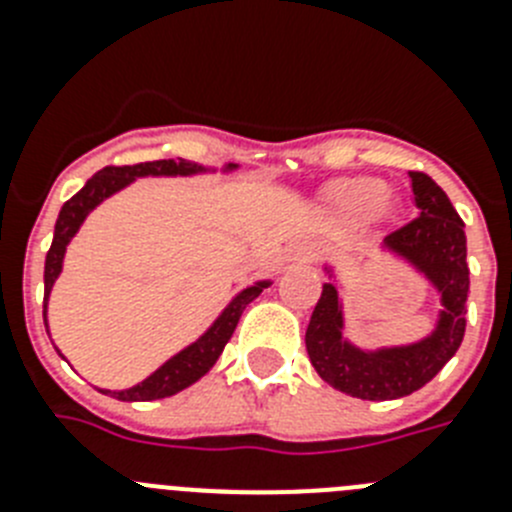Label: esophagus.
<instances>
[{
	"instance_id": "1",
	"label": "esophagus",
	"mask_w": 512,
	"mask_h": 512,
	"mask_svg": "<svg viewBox=\"0 0 512 512\" xmlns=\"http://www.w3.org/2000/svg\"><path fill=\"white\" fill-rule=\"evenodd\" d=\"M312 256H315V248H312L310 243H297V246L292 248V259L295 261H310Z\"/></svg>"
}]
</instances>
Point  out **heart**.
Masks as SVG:
<instances>
[{"label": "heart", "mask_w": 512, "mask_h": 512, "mask_svg": "<svg viewBox=\"0 0 512 512\" xmlns=\"http://www.w3.org/2000/svg\"><path fill=\"white\" fill-rule=\"evenodd\" d=\"M336 197L343 210L361 215V212L374 210L384 200V184L372 176H356L338 187Z\"/></svg>", "instance_id": "heart-1"}]
</instances>
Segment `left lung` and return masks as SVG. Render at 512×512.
I'll use <instances>...</instances> for the list:
<instances>
[{
  "label": "left lung",
  "mask_w": 512,
  "mask_h": 512,
  "mask_svg": "<svg viewBox=\"0 0 512 512\" xmlns=\"http://www.w3.org/2000/svg\"><path fill=\"white\" fill-rule=\"evenodd\" d=\"M410 182L420 217L387 235L382 248L415 266L441 295V310L431 333L402 346H356L343 336L346 318L336 282L323 284V295L305 333L307 356L320 379L359 400L382 402L413 395L459 351L467 328L469 266L464 223L431 176L410 171ZM325 274L336 279L330 266H325Z\"/></svg>",
  "instance_id": "1"
}]
</instances>
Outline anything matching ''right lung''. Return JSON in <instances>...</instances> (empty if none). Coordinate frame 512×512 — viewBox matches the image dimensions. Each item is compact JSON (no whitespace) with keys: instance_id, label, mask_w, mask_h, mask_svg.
Segmentation results:
<instances>
[{"instance_id":"add662e5","label":"right lung","mask_w":512,"mask_h":512,"mask_svg":"<svg viewBox=\"0 0 512 512\" xmlns=\"http://www.w3.org/2000/svg\"><path fill=\"white\" fill-rule=\"evenodd\" d=\"M238 169V164H225L220 166L223 174ZM215 166H202L194 164V161H174V158H164V161H146V164L135 166H107V169L97 171V174L89 179L79 192L71 197L66 205L61 207L56 220V228H53V243L51 251L45 256V295H43V323L48 336H51V328H48V300H51V289L56 284V279L61 277L63 271V259H66V248L74 241V235L79 233V228L84 225V220L89 217V212L97 210L107 197L117 194L120 189L130 187L135 179H143V176H197V174H215ZM271 284V279H259V282L243 287L228 305L223 307V312L212 320L210 328L202 333L197 341H192L189 346H184L179 354L171 356L169 361L158 366L156 372L148 374L143 382L133 384L128 390H99L102 395H110L115 400L122 402H148V400H161V397H171L176 392L187 390L189 384H194L197 379L205 377L210 372L215 361L223 354L225 343L233 336L235 325L241 320L243 310L251 305L256 297L264 292ZM58 351V348H56ZM61 354V351H58ZM61 359L66 356L61 354Z\"/></svg>"}]
</instances>
